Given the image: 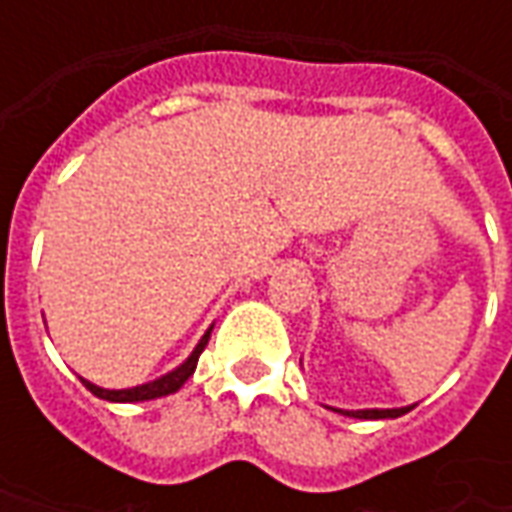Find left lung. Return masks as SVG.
Returning a JSON list of instances; mask_svg holds the SVG:
<instances>
[{
    "instance_id": "8db88e82",
    "label": "left lung",
    "mask_w": 512,
    "mask_h": 512,
    "mask_svg": "<svg viewBox=\"0 0 512 512\" xmlns=\"http://www.w3.org/2000/svg\"><path fill=\"white\" fill-rule=\"evenodd\" d=\"M406 411H411V408H384V411L373 408V411H345V414H348V417H359V419H386V417H400V414H406Z\"/></svg>"
}]
</instances>
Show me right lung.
Returning a JSON list of instances; mask_svg holds the SVG:
<instances>
[{
	"label": "right lung",
	"instance_id": "obj_1",
	"mask_svg": "<svg viewBox=\"0 0 512 512\" xmlns=\"http://www.w3.org/2000/svg\"><path fill=\"white\" fill-rule=\"evenodd\" d=\"M211 340V329L205 332V337L200 340V345L194 348V354L178 367V370H172L167 373L164 378H158V381H150V384H142V386H134V389H101V386L90 384V381H84L82 384L93 392L95 397H101V400H112V403H136V400H156V397H164V395H172V392H178L180 386L186 384L194 373V367H197V359L200 354L205 351V345Z\"/></svg>",
	"mask_w": 512,
	"mask_h": 512
}]
</instances>
